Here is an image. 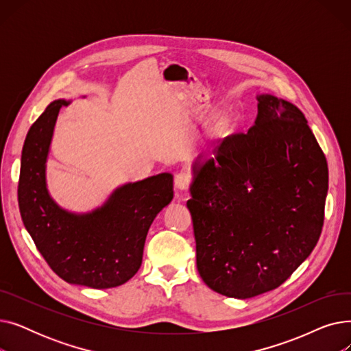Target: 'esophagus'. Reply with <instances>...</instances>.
I'll use <instances>...</instances> for the list:
<instances>
[{"mask_svg":"<svg viewBox=\"0 0 351 351\" xmlns=\"http://www.w3.org/2000/svg\"><path fill=\"white\" fill-rule=\"evenodd\" d=\"M191 182H192V176H191L189 172L182 171V172H179V173L175 176V186H176L178 189H180V191L188 189L189 185H191Z\"/></svg>","mask_w":351,"mask_h":351,"instance_id":"obj_1","label":"esophagus"}]
</instances>
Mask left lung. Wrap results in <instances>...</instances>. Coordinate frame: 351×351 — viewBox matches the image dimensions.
<instances>
[{
  "label": "left lung",
  "mask_w": 351,
  "mask_h": 351,
  "mask_svg": "<svg viewBox=\"0 0 351 351\" xmlns=\"http://www.w3.org/2000/svg\"><path fill=\"white\" fill-rule=\"evenodd\" d=\"M246 134L193 163L196 266L212 290L250 299L285 283L317 245L327 160L302 110L263 94Z\"/></svg>",
  "instance_id": "obj_1"
}]
</instances>
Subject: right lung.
I'll return each mask as SVG.
<instances>
[{
    "mask_svg": "<svg viewBox=\"0 0 351 351\" xmlns=\"http://www.w3.org/2000/svg\"><path fill=\"white\" fill-rule=\"evenodd\" d=\"M66 105L65 99L51 102L29 128L18 205L36 249L62 280L92 289L117 287L139 270L147 230L173 197V176L159 173L126 183L89 213L64 210L48 193L45 163L55 122Z\"/></svg>",
    "mask_w": 351,
    "mask_h": 351,
    "instance_id": "obj_1",
    "label": "right lung"
}]
</instances>
